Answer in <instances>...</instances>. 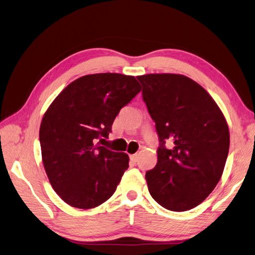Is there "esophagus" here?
Returning a JSON list of instances; mask_svg holds the SVG:
<instances>
[{
    "label": "esophagus",
    "instance_id": "esophagus-1",
    "mask_svg": "<svg viewBox=\"0 0 255 255\" xmlns=\"http://www.w3.org/2000/svg\"><path fill=\"white\" fill-rule=\"evenodd\" d=\"M129 158H130V160H131L132 162H137V161H138V154H137V153L130 154V156H129Z\"/></svg>",
    "mask_w": 255,
    "mask_h": 255
}]
</instances>
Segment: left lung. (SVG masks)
<instances>
[{"mask_svg": "<svg viewBox=\"0 0 255 255\" xmlns=\"http://www.w3.org/2000/svg\"><path fill=\"white\" fill-rule=\"evenodd\" d=\"M137 78L160 141L157 164L146 172L148 190L168 210H190L213 191L222 176L230 147L226 118L191 78L178 74ZM166 142L172 147H166Z\"/></svg>", "mask_w": 255, "mask_h": 255, "instance_id": "1", "label": "left lung"}]
</instances>
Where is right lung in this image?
Masks as SVG:
<instances>
[{"mask_svg":"<svg viewBox=\"0 0 255 255\" xmlns=\"http://www.w3.org/2000/svg\"><path fill=\"white\" fill-rule=\"evenodd\" d=\"M140 91L133 76L86 75L64 88L44 114L39 127L43 164L55 192L69 206L98 207L116 191L129 157L97 140L108 138L121 109Z\"/></svg>","mask_w":255,"mask_h":255,"instance_id":"1","label":"right lung"}]
</instances>
